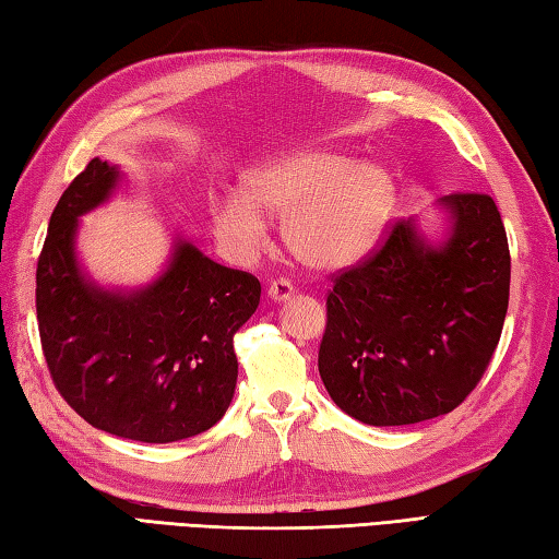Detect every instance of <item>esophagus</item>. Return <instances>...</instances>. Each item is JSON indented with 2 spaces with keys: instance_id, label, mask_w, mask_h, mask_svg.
Returning a JSON list of instances; mask_svg holds the SVG:
<instances>
[{
  "instance_id": "34e87169",
  "label": "esophagus",
  "mask_w": 559,
  "mask_h": 559,
  "mask_svg": "<svg viewBox=\"0 0 559 559\" xmlns=\"http://www.w3.org/2000/svg\"><path fill=\"white\" fill-rule=\"evenodd\" d=\"M293 293H295V286H293V283H290L288 278H273V281L269 283V298H271V300H276V302L288 300Z\"/></svg>"
}]
</instances>
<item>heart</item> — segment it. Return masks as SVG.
Listing matches in <instances>:
<instances>
[{"label": "heart", "instance_id": "heart-1", "mask_svg": "<svg viewBox=\"0 0 559 559\" xmlns=\"http://www.w3.org/2000/svg\"><path fill=\"white\" fill-rule=\"evenodd\" d=\"M395 201V183L378 167L336 152L305 150L271 159L245 179V199L211 203L221 242L239 259L266 245L264 215L283 217V242L310 269H342L373 247Z\"/></svg>", "mask_w": 559, "mask_h": 559}]
</instances>
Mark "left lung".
I'll return each mask as SVG.
<instances>
[{
    "mask_svg": "<svg viewBox=\"0 0 559 559\" xmlns=\"http://www.w3.org/2000/svg\"><path fill=\"white\" fill-rule=\"evenodd\" d=\"M441 205L451 213L441 247L397 223L376 251L332 276L317 366L336 407L364 424L453 412L499 344L511 257L497 203L457 191Z\"/></svg>",
    "mask_w": 559,
    "mask_h": 559,
    "instance_id": "1",
    "label": "left lung"
}]
</instances>
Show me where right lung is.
Returning <instances> with one entry per match:
<instances>
[{
  "instance_id": "right-lung-1",
  "label": "right lung",
  "mask_w": 559,
  "mask_h": 559,
  "mask_svg": "<svg viewBox=\"0 0 559 559\" xmlns=\"http://www.w3.org/2000/svg\"><path fill=\"white\" fill-rule=\"evenodd\" d=\"M116 181V167L92 159L50 215L36 269L43 356L62 400L94 429L142 443L191 439L233 402L235 334L254 314L261 283L179 239L152 286L96 288L74 259L76 217Z\"/></svg>"
}]
</instances>
